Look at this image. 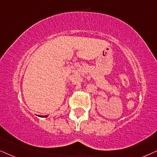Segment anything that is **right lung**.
<instances>
[{"label":"right lung","mask_w":157,"mask_h":157,"mask_svg":"<svg viewBox=\"0 0 157 157\" xmlns=\"http://www.w3.org/2000/svg\"><path fill=\"white\" fill-rule=\"evenodd\" d=\"M38 117H39V116H38ZM40 117H44V116H40ZM48 117V116H45V117Z\"/></svg>","instance_id":"add662e5"}]
</instances>
